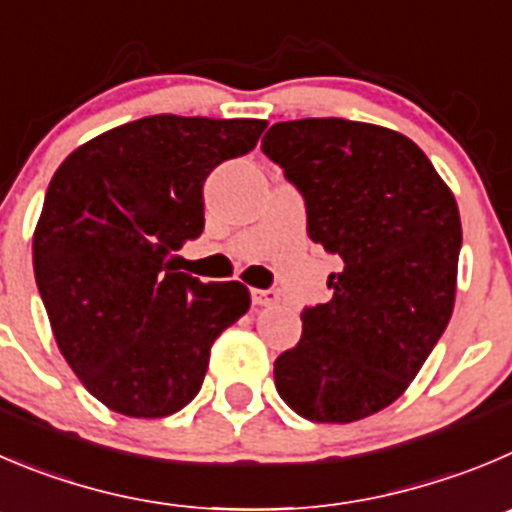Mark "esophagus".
I'll return each instance as SVG.
<instances>
[{
    "label": "esophagus",
    "instance_id": "1",
    "mask_svg": "<svg viewBox=\"0 0 512 512\" xmlns=\"http://www.w3.org/2000/svg\"><path fill=\"white\" fill-rule=\"evenodd\" d=\"M253 306H274L279 301V291L276 289H253L251 291Z\"/></svg>",
    "mask_w": 512,
    "mask_h": 512
}]
</instances>
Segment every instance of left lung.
<instances>
[{
    "label": "left lung",
    "mask_w": 512,
    "mask_h": 512,
    "mask_svg": "<svg viewBox=\"0 0 512 512\" xmlns=\"http://www.w3.org/2000/svg\"><path fill=\"white\" fill-rule=\"evenodd\" d=\"M266 158L306 206V233L342 259L326 304L274 362L281 399L311 422H357L410 387L455 306L457 203L405 135L342 118L271 125Z\"/></svg>",
    "instance_id": "8db88e82"
}]
</instances>
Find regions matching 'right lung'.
<instances>
[{"instance_id": "add662e5", "label": "right lung", "mask_w": 512, "mask_h": 512, "mask_svg": "<svg viewBox=\"0 0 512 512\" xmlns=\"http://www.w3.org/2000/svg\"><path fill=\"white\" fill-rule=\"evenodd\" d=\"M264 120L150 115L97 135L52 175L34 228V279L62 357L128 417H168L201 389L211 347L251 306L203 284L175 251L203 233V183L256 148Z\"/></svg>"}]
</instances>
